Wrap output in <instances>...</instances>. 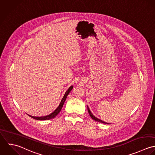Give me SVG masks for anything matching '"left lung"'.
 Here are the masks:
<instances>
[{"instance_id":"left-lung-1","label":"left lung","mask_w":155,"mask_h":155,"mask_svg":"<svg viewBox=\"0 0 155 155\" xmlns=\"http://www.w3.org/2000/svg\"><path fill=\"white\" fill-rule=\"evenodd\" d=\"M87 110H88V112H89V114L90 116L91 117V118H92L93 120H94L97 121V122H101V123H103V124H108V123H106V122H104V121H102V120H100V119H97V118H96L94 116H93V114H92V113H91V110H89V108L88 107V106H87Z\"/></svg>"}]
</instances>
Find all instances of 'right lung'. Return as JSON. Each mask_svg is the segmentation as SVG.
<instances>
[{
	"mask_svg": "<svg viewBox=\"0 0 155 155\" xmlns=\"http://www.w3.org/2000/svg\"><path fill=\"white\" fill-rule=\"evenodd\" d=\"M73 88V86H71L69 87V88L68 89V91L66 92L65 94H64L63 98H62V100H61V102L59 104V105L58 106V107L52 113H51L49 115H47V116H42V117H35V116H31V115H29L28 114L29 116H30L31 118L35 119V120H50V119H53L59 113L60 111H61L62 110V107H63V105L65 102V100L67 97V96L68 95V94L69 93V92L72 91Z\"/></svg>",
	"mask_w": 155,
	"mask_h": 155,
	"instance_id": "right-lung-1",
	"label": "right lung"
}]
</instances>
